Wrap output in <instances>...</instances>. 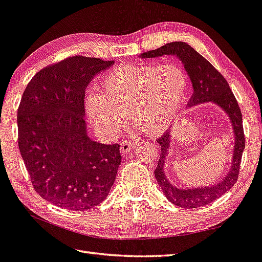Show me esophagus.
<instances>
[{"label": "esophagus", "instance_id": "1", "mask_svg": "<svg viewBox=\"0 0 262 262\" xmlns=\"http://www.w3.org/2000/svg\"><path fill=\"white\" fill-rule=\"evenodd\" d=\"M138 141L137 139H133V141H127L124 142L123 144L120 145V153L121 154H127L128 151H130L132 149H134L137 146Z\"/></svg>", "mask_w": 262, "mask_h": 262}]
</instances>
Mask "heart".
<instances>
[{
	"label": "heart",
	"instance_id": "heart-1",
	"mask_svg": "<svg viewBox=\"0 0 262 262\" xmlns=\"http://www.w3.org/2000/svg\"><path fill=\"white\" fill-rule=\"evenodd\" d=\"M187 90V76L178 64H126L105 77L100 94L87 96L86 112L107 138L118 135L128 117L134 126L157 135L171 123Z\"/></svg>",
	"mask_w": 262,
	"mask_h": 262
}]
</instances>
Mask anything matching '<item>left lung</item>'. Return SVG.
Instances as JSON below:
<instances>
[{
	"mask_svg": "<svg viewBox=\"0 0 262 262\" xmlns=\"http://www.w3.org/2000/svg\"><path fill=\"white\" fill-rule=\"evenodd\" d=\"M171 54L176 56L183 62L184 68L192 81L194 93L191 99L188 100L187 106L192 107L208 101L216 103L229 115L234 133L233 160L226 178L215 185L195 188H179L169 183L165 173H164V165H165L166 155L169 148V139L172 136L169 130H167L163 134V136L157 139V143L161 145V156L154 173L163 193L165 194L169 202L180 206V208L193 209L209 204L222 196L235 184L236 180H238L242 151L246 147L242 114L238 101L231 91L226 78L208 60L185 42H171V43L155 49V50L139 54V57L146 59L171 56Z\"/></svg>",
	"mask_w": 262,
	"mask_h": 262,
	"instance_id": "obj_1",
	"label": "left lung"
}]
</instances>
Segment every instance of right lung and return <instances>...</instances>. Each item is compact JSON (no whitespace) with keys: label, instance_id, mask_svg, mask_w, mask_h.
<instances>
[{"label":"right lung","instance_id":"add662e5","mask_svg":"<svg viewBox=\"0 0 262 262\" xmlns=\"http://www.w3.org/2000/svg\"><path fill=\"white\" fill-rule=\"evenodd\" d=\"M114 61L74 56L31 79L17 109V144L35 192L72 211L100 204L121 161L119 145L94 142L84 123V90Z\"/></svg>","mask_w":262,"mask_h":262}]
</instances>
